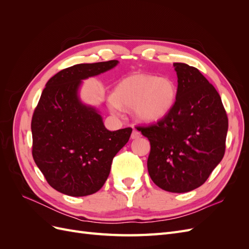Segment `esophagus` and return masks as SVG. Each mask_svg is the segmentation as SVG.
<instances>
[{"instance_id": "esophagus-1", "label": "esophagus", "mask_w": 249, "mask_h": 249, "mask_svg": "<svg viewBox=\"0 0 249 249\" xmlns=\"http://www.w3.org/2000/svg\"><path fill=\"white\" fill-rule=\"evenodd\" d=\"M141 136V134H140V132H138L137 130H133V132H132V135H131V138L132 139H137V138H139Z\"/></svg>"}]
</instances>
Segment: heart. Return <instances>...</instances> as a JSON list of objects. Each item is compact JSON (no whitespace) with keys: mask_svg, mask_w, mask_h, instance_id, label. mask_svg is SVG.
Segmentation results:
<instances>
[{"mask_svg":"<svg viewBox=\"0 0 249 249\" xmlns=\"http://www.w3.org/2000/svg\"><path fill=\"white\" fill-rule=\"evenodd\" d=\"M178 87L170 78L134 73L120 81L109 99L111 110H134L142 122L154 123L166 116L177 101Z\"/></svg>","mask_w":249,"mask_h":249,"instance_id":"b5f03b06","label":"heart"}]
</instances>
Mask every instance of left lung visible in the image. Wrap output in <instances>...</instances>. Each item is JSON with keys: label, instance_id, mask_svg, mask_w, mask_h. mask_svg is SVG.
I'll return each mask as SVG.
<instances>
[{"label": "left lung", "instance_id": "obj_1", "mask_svg": "<svg viewBox=\"0 0 249 249\" xmlns=\"http://www.w3.org/2000/svg\"><path fill=\"white\" fill-rule=\"evenodd\" d=\"M175 67V106L157 123L138 127L150 143V178L165 191L183 193L201 186L222 160L229 119L219 93L197 69Z\"/></svg>", "mask_w": 249, "mask_h": 249}]
</instances>
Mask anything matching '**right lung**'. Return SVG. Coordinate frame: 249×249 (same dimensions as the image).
I'll use <instances>...</instances> for the list:
<instances>
[{
	"instance_id": "add662e5",
	"label": "right lung",
	"mask_w": 249,
	"mask_h": 249,
	"mask_svg": "<svg viewBox=\"0 0 249 249\" xmlns=\"http://www.w3.org/2000/svg\"><path fill=\"white\" fill-rule=\"evenodd\" d=\"M117 60L82 63L52 77L34 110L32 155L47 182L71 196H86L106 182L113 158L129 141L132 127H105L95 109L78 99L81 80L107 71Z\"/></svg>"
}]
</instances>
